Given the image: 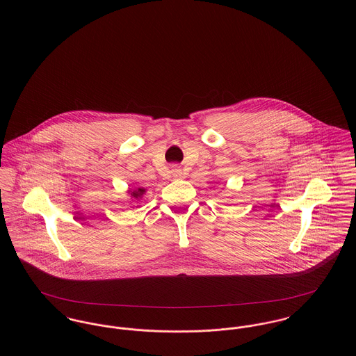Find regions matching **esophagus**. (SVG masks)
<instances>
[{"label": "esophagus", "mask_w": 356, "mask_h": 356, "mask_svg": "<svg viewBox=\"0 0 356 356\" xmlns=\"http://www.w3.org/2000/svg\"><path fill=\"white\" fill-rule=\"evenodd\" d=\"M171 172H172L174 177H181V175H182V171H181V168H178V167H172Z\"/></svg>", "instance_id": "1"}]
</instances>
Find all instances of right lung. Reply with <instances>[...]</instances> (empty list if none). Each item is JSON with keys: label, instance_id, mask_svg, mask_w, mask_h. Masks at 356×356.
<instances>
[{"label": "right lung", "instance_id": "add662e5", "mask_svg": "<svg viewBox=\"0 0 356 356\" xmlns=\"http://www.w3.org/2000/svg\"><path fill=\"white\" fill-rule=\"evenodd\" d=\"M129 193H130V196H131L133 199H136V200H140V199H141V196L145 193V189H143V188H138V189L130 191Z\"/></svg>", "mask_w": 356, "mask_h": 356}]
</instances>
